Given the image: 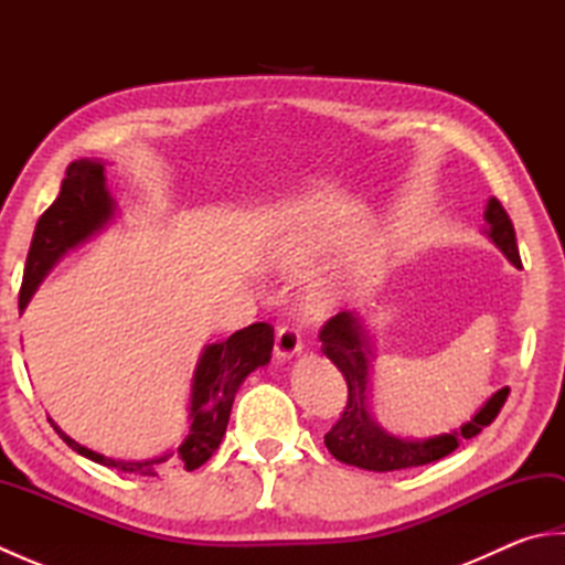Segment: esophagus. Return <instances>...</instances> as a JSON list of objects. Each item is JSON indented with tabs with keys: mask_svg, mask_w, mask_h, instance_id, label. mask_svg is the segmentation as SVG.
Here are the masks:
<instances>
[{
	"mask_svg": "<svg viewBox=\"0 0 565 565\" xmlns=\"http://www.w3.org/2000/svg\"><path fill=\"white\" fill-rule=\"evenodd\" d=\"M274 352L279 359H291L294 354L301 352V334H298V330L286 328V326L276 330Z\"/></svg>",
	"mask_w": 565,
	"mask_h": 565,
	"instance_id": "1",
	"label": "esophagus"
}]
</instances>
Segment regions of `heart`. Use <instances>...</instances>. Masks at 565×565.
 Wrapping results in <instances>:
<instances>
[{
  "instance_id": "heart-1",
  "label": "heart",
  "mask_w": 565,
  "mask_h": 565,
  "mask_svg": "<svg viewBox=\"0 0 565 565\" xmlns=\"http://www.w3.org/2000/svg\"><path fill=\"white\" fill-rule=\"evenodd\" d=\"M313 308H320V303H316V306H313Z\"/></svg>"
}]
</instances>
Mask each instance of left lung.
Returning <instances> with one entry per match:
<instances>
[{
	"mask_svg": "<svg viewBox=\"0 0 565 565\" xmlns=\"http://www.w3.org/2000/svg\"><path fill=\"white\" fill-rule=\"evenodd\" d=\"M486 221L490 223V237L493 243L505 252V257L522 267L518 239H514V225L508 211L502 209L498 199L488 201ZM322 354H328L330 362L342 371L347 381V403L338 423L326 435V447L334 459L350 466L366 468V471H398V468L425 466L449 456L459 449L463 439L476 437L478 431L488 427L498 417L500 407L505 405L510 388H500L481 411L476 413L471 423L451 435H439L431 439H401L383 431L369 415V354L366 338L359 326L354 313L332 316L326 326L320 328Z\"/></svg>",
	"mask_w": 565,
	"mask_h": 565,
	"instance_id": "1",
	"label": "left lung"
}]
</instances>
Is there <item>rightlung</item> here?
Returning <instances> with one entry per match:
<instances>
[{
    "mask_svg": "<svg viewBox=\"0 0 565 565\" xmlns=\"http://www.w3.org/2000/svg\"><path fill=\"white\" fill-rule=\"evenodd\" d=\"M114 201L106 191L104 164L94 160H75L65 172L63 186L39 223L29 247L26 269H23V281L19 291V308H26L29 298L39 289L47 269L65 255L70 247L82 243L94 231L111 218ZM274 347V328L269 322H255V326L233 332L225 342L209 344L203 350L194 386H191V429L186 439L179 444L174 451H167L158 459L148 461H121L109 459V456L82 447L63 429H53L60 435L70 449L87 456L102 466L116 468V471L140 473V476H158L172 468L182 471H194V468L206 463L213 451L225 435L227 419H231V407L239 383L247 379L257 366H264L271 359Z\"/></svg>",
    "mask_w": 565,
    "mask_h": 565,
    "instance_id": "obj_1",
    "label": "right lung"
}]
</instances>
